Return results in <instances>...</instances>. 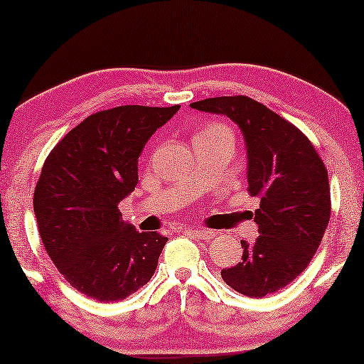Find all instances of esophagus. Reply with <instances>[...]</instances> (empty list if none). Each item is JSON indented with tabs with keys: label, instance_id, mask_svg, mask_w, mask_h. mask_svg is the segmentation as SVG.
Wrapping results in <instances>:
<instances>
[{
	"label": "esophagus",
	"instance_id": "34e87169",
	"mask_svg": "<svg viewBox=\"0 0 364 364\" xmlns=\"http://www.w3.org/2000/svg\"><path fill=\"white\" fill-rule=\"evenodd\" d=\"M189 235H193V237L196 239H201V240H211L214 235V231H211V229H206V228H186L184 229Z\"/></svg>",
	"mask_w": 364,
	"mask_h": 364
}]
</instances>
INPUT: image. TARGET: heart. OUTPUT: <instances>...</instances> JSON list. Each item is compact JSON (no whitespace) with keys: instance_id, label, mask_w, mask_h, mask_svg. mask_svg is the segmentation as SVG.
I'll return each instance as SVG.
<instances>
[{"instance_id":"heart-1","label":"heart","mask_w":364,"mask_h":364,"mask_svg":"<svg viewBox=\"0 0 364 364\" xmlns=\"http://www.w3.org/2000/svg\"><path fill=\"white\" fill-rule=\"evenodd\" d=\"M214 130H229L228 127H224L221 124H209L204 127V129L201 132H214Z\"/></svg>"}]
</instances>
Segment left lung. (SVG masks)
Wrapping results in <instances>:
<instances>
[{"instance_id": "1", "label": "left lung", "mask_w": 364, "mask_h": 364, "mask_svg": "<svg viewBox=\"0 0 364 364\" xmlns=\"http://www.w3.org/2000/svg\"><path fill=\"white\" fill-rule=\"evenodd\" d=\"M193 109L223 114L240 127L247 146L249 194L260 199L259 235L242 244V259L221 277L239 294L262 299L306 269L328 226V171L315 146L294 124L245 95L193 102Z\"/></svg>"}]
</instances>
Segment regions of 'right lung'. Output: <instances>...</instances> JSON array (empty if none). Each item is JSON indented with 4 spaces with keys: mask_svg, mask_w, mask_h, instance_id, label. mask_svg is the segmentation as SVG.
I'll return each instance as SVG.
<instances>
[{
    "mask_svg": "<svg viewBox=\"0 0 364 364\" xmlns=\"http://www.w3.org/2000/svg\"><path fill=\"white\" fill-rule=\"evenodd\" d=\"M180 105H120L74 127L46 158L34 189L41 240L64 279L119 301L148 284L168 237L138 232L119 204L138 183V156Z\"/></svg>",
    "mask_w": 364,
    "mask_h": 364,
    "instance_id": "add662e5",
    "label": "right lung"
}]
</instances>
